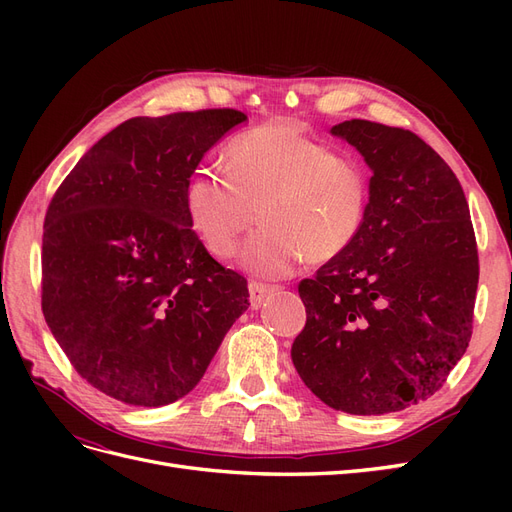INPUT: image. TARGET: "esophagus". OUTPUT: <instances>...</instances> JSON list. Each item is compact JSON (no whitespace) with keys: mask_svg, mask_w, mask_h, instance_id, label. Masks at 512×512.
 Segmentation results:
<instances>
[{"mask_svg":"<svg viewBox=\"0 0 512 512\" xmlns=\"http://www.w3.org/2000/svg\"><path fill=\"white\" fill-rule=\"evenodd\" d=\"M250 305L254 309H258L262 303H265V299L269 297L271 292H275L277 288L275 286H269V284H260V282H250Z\"/></svg>","mask_w":512,"mask_h":512,"instance_id":"1","label":"esophagus"}]
</instances>
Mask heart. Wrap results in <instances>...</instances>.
<instances>
[{
  "instance_id": "obj_1",
  "label": "heart",
  "mask_w": 512,
  "mask_h": 512,
  "mask_svg": "<svg viewBox=\"0 0 512 512\" xmlns=\"http://www.w3.org/2000/svg\"><path fill=\"white\" fill-rule=\"evenodd\" d=\"M183 205L196 235L220 258L235 256L247 230L243 265L284 277L303 258L327 262L359 237L369 205L365 168L309 136L294 121H269L239 134L228 168L203 166L190 175Z\"/></svg>"
}]
</instances>
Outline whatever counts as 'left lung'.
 Returning <instances> with one entry per match:
<instances>
[{
    "label": "left lung",
    "mask_w": 512,
    "mask_h": 512,
    "mask_svg": "<svg viewBox=\"0 0 512 512\" xmlns=\"http://www.w3.org/2000/svg\"><path fill=\"white\" fill-rule=\"evenodd\" d=\"M374 175L359 237L301 280V380L348 414H386L442 389L472 337L478 250L461 183L421 136L367 119L331 130Z\"/></svg>",
    "instance_id": "obj_1"
}]
</instances>
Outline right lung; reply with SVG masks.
I'll return each instance as SVG.
<instances>
[{"label": "right lung", "mask_w": 512, "mask_h": 512, "mask_svg": "<svg viewBox=\"0 0 512 512\" xmlns=\"http://www.w3.org/2000/svg\"><path fill=\"white\" fill-rule=\"evenodd\" d=\"M235 108L134 117L61 181L42 235V314L76 374L123 404L188 395L247 307V280L198 239L183 190L245 121Z\"/></svg>", "instance_id": "right-lung-1"}]
</instances>
